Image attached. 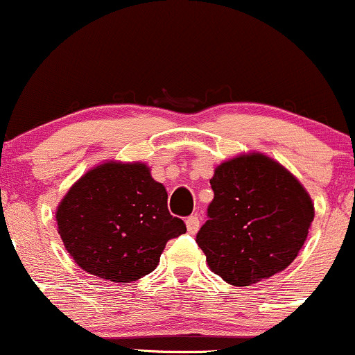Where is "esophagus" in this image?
I'll return each mask as SVG.
<instances>
[{"instance_id":"esophagus-1","label":"esophagus","mask_w":355,"mask_h":355,"mask_svg":"<svg viewBox=\"0 0 355 355\" xmlns=\"http://www.w3.org/2000/svg\"><path fill=\"white\" fill-rule=\"evenodd\" d=\"M187 229H189L190 234H197L198 232V227H200V219H198V216H190L189 219H187Z\"/></svg>"}]
</instances>
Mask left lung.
Segmentation results:
<instances>
[{
  "instance_id": "left-lung-1",
  "label": "left lung",
  "mask_w": 355,
  "mask_h": 355,
  "mask_svg": "<svg viewBox=\"0 0 355 355\" xmlns=\"http://www.w3.org/2000/svg\"><path fill=\"white\" fill-rule=\"evenodd\" d=\"M210 185L209 220L197 234L210 270L229 285L249 286L293 263L315 207L290 170L251 151L217 165Z\"/></svg>"
}]
</instances>
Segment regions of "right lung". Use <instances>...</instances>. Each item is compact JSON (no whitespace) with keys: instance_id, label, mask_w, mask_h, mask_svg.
<instances>
[{"instance_id":"right-lung-1","label":"right lung","mask_w":355,"mask_h":355,"mask_svg":"<svg viewBox=\"0 0 355 355\" xmlns=\"http://www.w3.org/2000/svg\"><path fill=\"white\" fill-rule=\"evenodd\" d=\"M166 198L146 163L109 159L85 171L58 202V234L80 270L136 282L158 266L170 239L187 232Z\"/></svg>"}]
</instances>
